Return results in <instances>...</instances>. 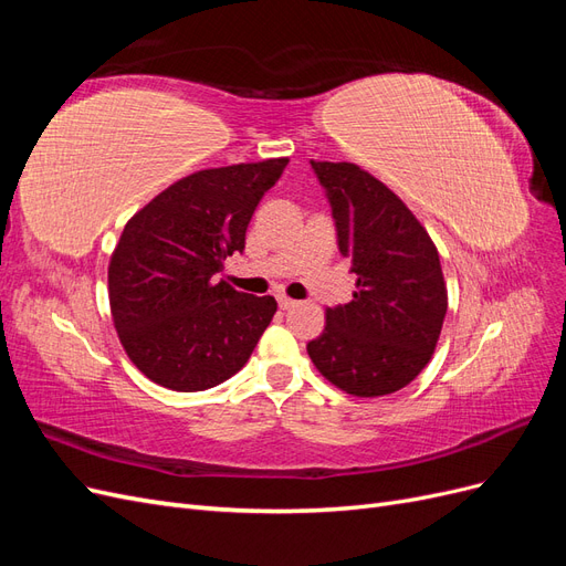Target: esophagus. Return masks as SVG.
<instances>
[{
  "label": "esophagus",
  "mask_w": 566,
  "mask_h": 566,
  "mask_svg": "<svg viewBox=\"0 0 566 566\" xmlns=\"http://www.w3.org/2000/svg\"><path fill=\"white\" fill-rule=\"evenodd\" d=\"M279 306H281V310H293L295 300H290V297H285V295H279Z\"/></svg>",
  "instance_id": "1"
}]
</instances>
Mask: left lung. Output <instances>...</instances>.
Instances as JSON below:
<instances>
[{
	"label": "left lung",
	"instance_id": "8db88e82",
	"mask_svg": "<svg viewBox=\"0 0 566 566\" xmlns=\"http://www.w3.org/2000/svg\"><path fill=\"white\" fill-rule=\"evenodd\" d=\"M337 248L356 273L352 302L325 312L306 345L325 380L354 397L399 391L430 364L447 316V283L430 233L403 200L354 163H314Z\"/></svg>",
	"mask_w": 566,
	"mask_h": 566
}]
</instances>
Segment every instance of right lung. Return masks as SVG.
I'll use <instances>...</instances> for the list:
<instances>
[{"instance_id":"add662e5","label":"right lung","mask_w":566,"mask_h":566,"mask_svg":"<svg viewBox=\"0 0 566 566\" xmlns=\"http://www.w3.org/2000/svg\"><path fill=\"white\" fill-rule=\"evenodd\" d=\"M287 158L200 169L136 212L108 266L119 342L148 380L175 391L217 387L241 370L276 314L271 295L217 281Z\"/></svg>"}]
</instances>
